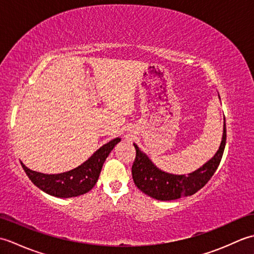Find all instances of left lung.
I'll return each instance as SVG.
<instances>
[{"label": "left lung", "instance_id": "left-lung-1", "mask_svg": "<svg viewBox=\"0 0 254 254\" xmlns=\"http://www.w3.org/2000/svg\"><path fill=\"white\" fill-rule=\"evenodd\" d=\"M226 145V123L219 149L214 157L192 174L171 175L158 169L146 155L134 144L136 156L132 165V177L135 186L147 195L160 201H171L196 193L206 185L222 160Z\"/></svg>", "mask_w": 254, "mask_h": 254}]
</instances>
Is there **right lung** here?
I'll list each match as a JSON object with an SVG mask.
<instances>
[{"instance_id":"1","label":"right lung","mask_w":254,"mask_h":254,"mask_svg":"<svg viewBox=\"0 0 254 254\" xmlns=\"http://www.w3.org/2000/svg\"><path fill=\"white\" fill-rule=\"evenodd\" d=\"M120 142V138H115L101 146L91 157L77 168L58 175H46L32 171L21 164L31 182L42 191L57 197H73L90 191L98 180L100 171L108 155L113 147Z\"/></svg>"}]
</instances>
